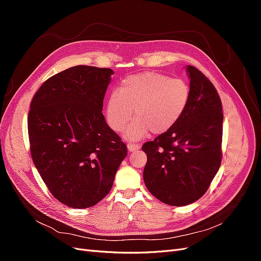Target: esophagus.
<instances>
[{"mask_svg": "<svg viewBox=\"0 0 261 261\" xmlns=\"http://www.w3.org/2000/svg\"><path fill=\"white\" fill-rule=\"evenodd\" d=\"M127 148H128V151H136V150L140 149V145L139 144H135V143H129L127 144Z\"/></svg>", "mask_w": 261, "mask_h": 261, "instance_id": "obj_1", "label": "esophagus"}]
</instances>
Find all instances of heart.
Listing matches in <instances>:
<instances>
[{
  "label": "heart",
  "mask_w": 261,
  "mask_h": 261,
  "mask_svg": "<svg viewBox=\"0 0 261 261\" xmlns=\"http://www.w3.org/2000/svg\"><path fill=\"white\" fill-rule=\"evenodd\" d=\"M191 99L189 85L180 78L146 72L126 77L118 91L110 94L106 115L113 130L123 132L133 118L137 120L126 133L128 139H140L149 130L159 135L171 129L183 116Z\"/></svg>",
  "instance_id": "1"
}]
</instances>
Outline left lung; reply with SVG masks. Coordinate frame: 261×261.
Wrapping results in <instances>:
<instances>
[{
	"instance_id": "8db88e82",
	"label": "left lung",
	"mask_w": 261,
	"mask_h": 261,
	"mask_svg": "<svg viewBox=\"0 0 261 261\" xmlns=\"http://www.w3.org/2000/svg\"><path fill=\"white\" fill-rule=\"evenodd\" d=\"M191 99L171 129L143 145L144 181L160 201L181 207L208 191L222 160V102L199 69L187 66Z\"/></svg>"
}]
</instances>
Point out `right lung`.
I'll return each mask as SVG.
<instances>
[{"mask_svg": "<svg viewBox=\"0 0 261 261\" xmlns=\"http://www.w3.org/2000/svg\"><path fill=\"white\" fill-rule=\"evenodd\" d=\"M111 68L78 65L46 80L30 103V153L50 193L70 208L111 191L127 147L102 114Z\"/></svg>", "mask_w": 261, "mask_h": 261, "instance_id": "right-lung-1", "label": "right lung"}]
</instances>
